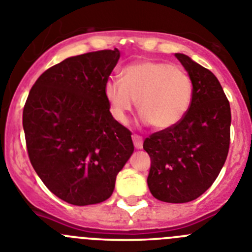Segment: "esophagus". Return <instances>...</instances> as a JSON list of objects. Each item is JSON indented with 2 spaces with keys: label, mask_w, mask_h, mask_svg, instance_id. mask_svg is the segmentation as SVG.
<instances>
[{
  "label": "esophagus",
  "mask_w": 252,
  "mask_h": 252,
  "mask_svg": "<svg viewBox=\"0 0 252 252\" xmlns=\"http://www.w3.org/2000/svg\"><path fill=\"white\" fill-rule=\"evenodd\" d=\"M132 141H133V146L136 149H142V137L140 135H136V133H133L132 135Z\"/></svg>",
  "instance_id": "esophagus-1"
}]
</instances>
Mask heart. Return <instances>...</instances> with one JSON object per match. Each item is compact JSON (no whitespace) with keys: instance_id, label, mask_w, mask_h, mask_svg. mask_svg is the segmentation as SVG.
I'll use <instances>...</instances> for the list:
<instances>
[{"instance_id":"heart-1","label":"heart","mask_w":252,"mask_h":252,"mask_svg":"<svg viewBox=\"0 0 252 252\" xmlns=\"http://www.w3.org/2000/svg\"><path fill=\"white\" fill-rule=\"evenodd\" d=\"M104 95L115 120L126 124L136 104L144 121L158 130L179 124L193 98V82L183 68L155 60H140L125 66L121 81L110 79Z\"/></svg>"}]
</instances>
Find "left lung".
I'll return each instance as SVG.
<instances>
[{
    "label": "left lung",
    "mask_w": 252,
    "mask_h": 252,
    "mask_svg": "<svg viewBox=\"0 0 252 252\" xmlns=\"http://www.w3.org/2000/svg\"><path fill=\"white\" fill-rule=\"evenodd\" d=\"M175 58L193 82L192 104L179 124L151 133L142 146L151 159V194L168 203H186L212 186L226 161L231 108L211 70L184 54Z\"/></svg>",
    "instance_id": "8db88e82"
}]
</instances>
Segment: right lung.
<instances>
[{"mask_svg":"<svg viewBox=\"0 0 252 252\" xmlns=\"http://www.w3.org/2000/svg\"><path fill=\"white\" fill-rule=\"evenodd\" d=\"M120 51L68 58L37 78L22 112L29 159L46 188L74 206L111 197L133 144L116 121L104 84Z\"/></svg>","mask_w":252,"mask_h":252,"instance_id":"right-lung-1","label":"right lung"}]
</instances>
